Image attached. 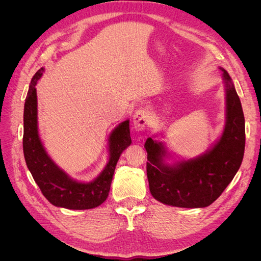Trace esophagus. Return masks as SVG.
Masks as SVG:
<instances>
[{"label": "esophagus", "mask_w": 261, "mask_h": 261, "mask_svg": "<svg viewBox=\"0 0 261 261\" xmlns=\"http://www.w3.org/2000/svg\"><path fill=\"white\" fill-rule=\"evenodd\" d=\"M149 112L146 111V110H137L133 116V123H134V127H135L136 130H143L147 126L149 122Z\"/></svg>", "instance_id": "1"}]
</instances>
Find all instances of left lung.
I'll list each match as a JSON object with an SVG mask.
<instances>
[{"instance_id": "8db88e82", "label": "left lung", "mask_w": 261, "mask_h": 261, "mask_svg": "<svg viewBox=\"0 0 261 261\" xmlns=\"http://www.w3.org/2000/svg\"><path fill=\"white\" fill-rule=\"evenodd\" d=\"M226 120L222 136L203 154L173 164L164 162L167 149L146 140L147 176L153 198L169 206L203 208L217 200L238 173L245 150V118L241 100L225 69Z\"/></svg>"}]
</instances>
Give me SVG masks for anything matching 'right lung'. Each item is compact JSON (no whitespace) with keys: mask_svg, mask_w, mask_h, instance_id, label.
<instances>
[{"mask_svg":"<svg viewBox=\"0 0 261 261\" xmlns=\"http://www.w3.org/2000/svg\"><path fill=\"white\" fill-rule=\"evenodd\" d=\"M43 72L42 67L31 80L23 108L22 149L26 164L41 193L53 206L73 210L96 208L108 198L116 163L132 144L129 121L122 122L110 135V159L97 178L89 183L70 178L48 155L39 137L36 85Z\"/></svg>","mask_w":261,"mask_h":261,"instance_id":"add662e5","label":"right lung"}]
</instances>
